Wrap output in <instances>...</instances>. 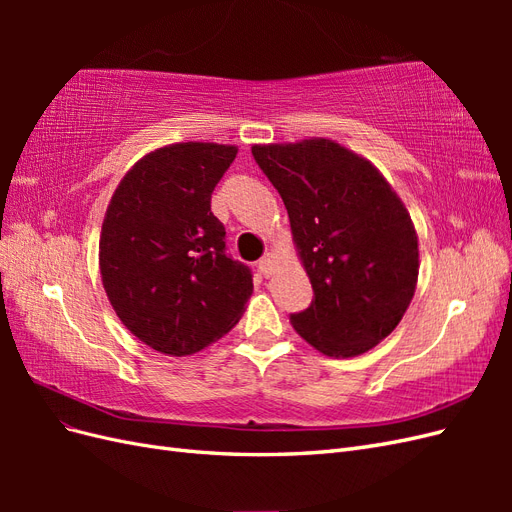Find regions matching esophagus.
I'll use <instances>...</instances> for the list:
<instances>
[{
    "label": "esophagus",
    "mask_w": 512,
    "mask_h": 512,
    "mask_svg": "<svg viewBox=\"0 0 512 512\" xmlns=\"http://www.w3.org/2000/svg\"><path fill=\"white\" fill-rule=\"evenodd\" d=\"M273 254L271 252H267L265 256H262L260 260H258V271L265 275V277H269L271 275V271H273Z\"/></svg>",
    "instance_id": "obj_1"
}]
</instances>
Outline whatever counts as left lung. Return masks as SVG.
Instances as JSON below:
<instances>
[{"label": "left lung", "instance_id": "left-lung-1", "mask_svg": "<svg viewBox=\"0 0 512 512\" xmlns=\"http://www.w3.org/2000/svg\"><path fill=\"white\" fill-rule=\"evenodd\" d=\"M252 156L280 192L314 299L290 322L327 356L374 348L406 314L418 241L406 207L367 160L327 138L256 145Z\"/></svg>", "mask_w": 512, "mask_h": 512}]
</instances>
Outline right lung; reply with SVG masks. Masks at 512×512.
Instances as JSON below:
<instances>
[{
    "instance_id": "obj_1",
    "label": "right lung",
    "mask_w": 512,
    "mask_h": 512,
    "mask_svg": "<svg viewBox=\"0 0 512 512\" xmlns=\"http://www.w3.org/2000/svg\"><path fill=\"white\" fill-rule=\"evenodd\" d=\"M237 147L179 143L121 179L100 235V273L119 320L149 348L188 356L239 322L252 269L226 252L211 194Z\"/></svg>"
}]
</instances>
